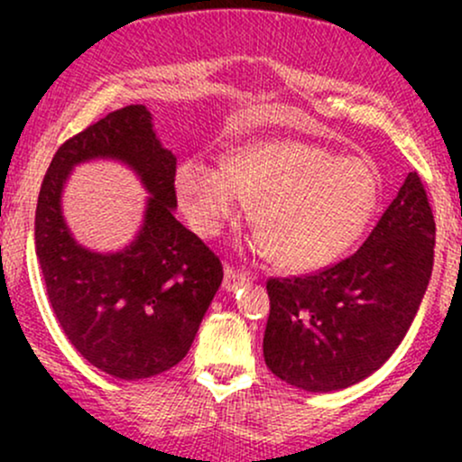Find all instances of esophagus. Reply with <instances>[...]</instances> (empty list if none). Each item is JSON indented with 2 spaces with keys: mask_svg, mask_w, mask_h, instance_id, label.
<instances>
[{
  "mask_svg": "<svg viewBox=\"0 0 462 462\" xmlns=\"http://www.w3.org/2000/svg\"><path fill=\"white\" fill-rule=\"evenodd\" d=\"M247 280H249L247 273L238 272V269L230 267V264H226V269H224V289L226 291H235L241 284H245Z\"/></svg>",
  "mask_w": 462,
  "mask_h": 462,
  "instance_id": "esophagus-1",
  "label": "esophagus"
}]
</instances>
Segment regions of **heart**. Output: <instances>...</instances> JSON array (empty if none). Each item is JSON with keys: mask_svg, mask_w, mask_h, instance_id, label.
<instances>
[{"mask_svg": "<svg viewBox=\"0 0 462 462\" xmlns=\"http://www.w3.org/2000/svg\"><path fill=\"white\" fill-rule=\"evenodd\" d=\"M176 189L189 224L217 236L254 204L258 252L286 272H315L343 256L369 226L380 182L367 162L338 158L300 141L238 147L221 164L190 158L178 167Z\"/></svg>", "mask_w": 462, "mask_h": 462, "instance_id": "obj_1", "label": "heart"}]
</instances>
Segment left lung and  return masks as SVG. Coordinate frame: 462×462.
<instances>
[{"mask_svg":"<svg viewBox=\"0 0 462 462\" xmlns=\"http://www.w3.org/2000/svg\"><path fill=\"white\" fill-rule=\"evenodd\" d=\"M434 232L426 189L411 171L358 252L317 273L269 278L263 354L272 374L328 393L383 367L430 282Z\"/></svg>","mask_w":462,"mask_h":462,"instance_id":"obj_1","label":"left lung"}]
</instances>
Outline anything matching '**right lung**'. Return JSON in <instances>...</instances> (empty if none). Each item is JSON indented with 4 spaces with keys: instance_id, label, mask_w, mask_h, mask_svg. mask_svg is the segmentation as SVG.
<instances>
[{
    "instance_id": "1",
    "label": "right lung",
    "mask_w": 462,
    "mask_h": 462,
    "mask_svg": "<svg viewBox=\"0 0 462 462\" xmlns=\"http://www.w3.org/2000/svg\"><path fill=\"white\" fill-rule=\"evenodd\" d=\"M93 157L125 162L152 195L140 235L116 254L78 246L61 217L68 171ZM173 182L176 156L156 139L150 110L134 104L62 143L41 184L34 243L47 298L71 346L113 378L178 365L224 280L213 249L173 217Z\"/></svg>"
}]
</instances>
